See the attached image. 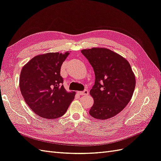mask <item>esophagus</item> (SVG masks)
I'll use <instances>...</instances> for the list:
<instances>
[{"mask_svg":"<svg viewBox=\"0 0 161 161\" xmlns=\"http://www.w3.org/2000/svg\"><path fill=\"white\" fill-rule=\"evenodd\" d=\"M78 93L80 95H85L89 94V91L88 90H85L83 91H78Z\"/></svg>","mask_w":161,"mask_h":161,"instance_id":"34e87169","label":"esophagus"}]
</instances>
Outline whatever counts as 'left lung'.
<instances>
[{"mask_svg":"<svg viewBox=\"0 0 161 161\" xmlns=\"http://www.w3.org/2000/svg\"><path fill=\"white\" fill-rule=\"evenodd\" d=\"M95 72V85L90 91L94 100L90 115L106 120L118 114L131 99L136 76L128 61L106 48L81 50Z\"/></svg>","mask_w":161,"mask_h":161,"instance_id":"left-lung-1","label":"left lung"}]
</instances>
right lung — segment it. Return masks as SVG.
<instances>
[{"label": "right lung", "mask_w": 161, "mask_h": 161, "mask_svg": "<svg viewBox=\"0 0 161 161\" xmlns=\"http://www.w3.org/2000/svg\"><path fill=\"white\" fill-rule=\"evenodd\" d=\"M69 54L67 51L38 55L21 69V95L30 109L42 118H59L75 99L76 92L65 89L60 76L61 67Z\"/></svg>", "instance_id": "1"}]
</instances>
